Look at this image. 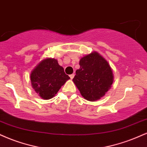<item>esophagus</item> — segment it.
I'll return each instance as SVG.
<instances>
[{"instance_id": "34e87169", "label": "esophagus", "mask_w": 147, "mask_h": 147, "mask_svg": "<svg viewBox=\"0 0 147 147\" xmlns=\"http://www.w3.org/2000/svg\"><path fill=\"white\" fill-rule=\"evenodd\" d=\"M74 77H75V74H71V75H70V77L71 79H73Z\"/></svg>"}]
</instances>
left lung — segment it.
I'll list each match as a JSON object with an SVG mask.
<instances>
[{
  "instance_id": "left-lung-1",
  "label": "left lung",
  "mask_w": 147,
  "mask_h": 147,
  "mask_svg": "<svg viewBox=\"0 0 147 147\" xmlns=\"http://www.w3.org/2000/svg\"><path fill=\"white\" fill-rule=\"evenodd\" d=\"M80 68L76 70L73 79L81 94L90 101L100 99L113 84L112 70L108 62L98 53L82 57Z\"/></svg>"
}]
</instances>
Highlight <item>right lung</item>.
Listing matches in <instances>:
<instances>
[{"mask_svg":"<svg viewBox=\"0 0 147 147\" xmlns=\"http://www.w3.org/2000/svg\"><path fill=\"white\" fill-rule=\"evenodd\" d=\"M30 77L33 88L44 99L53 98L70 79L63 67L52 58L42 61L31 72Z\"/></svg>","mask_w":147,"mask_h":147,"instance_id":"1","label":"right lung"}]
</instances>
